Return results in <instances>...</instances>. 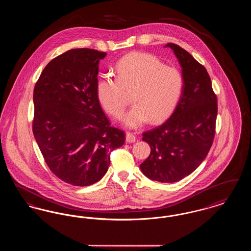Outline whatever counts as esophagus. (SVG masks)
<instances>
[{
	"label": "esophagus",
	"mask_w": 251,
	"mask_h": 251,
	"mask_svg": "<svg viewBox=\"0 0 251 251\" xmlns=\"http://www.w3.org/2000/svg\"><path fill=\"white\" fill-rule=\"evenodd\" d=\"M135 135L134 134H132L131 132H127V134H126V142L127 143H133V142H135Z\"/></svg>",
	"instance_id": "1"
}]
</instances>
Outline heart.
<instances>
[{"label": "heart", "mask_w": 251, "mask_h": 251, "mask_svg": "<svg viewBox=\"0 0 251 251\" xmlns=\"http://www.w3.org/2000/svg\"><path fill=\"white\" fill-rule=\"evenodd\" d=\"M117 79L101 76L96 84V95L101 107L120 118L131 94L133 106L124 116L123 124L137 128L148 120L158 123L168 118L179 103L184 87L181 72L166 66L147 52H131L118 62Z\"/></svg>", "instance_id": "heart-1"}]
</instances>
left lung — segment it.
I'll list each match as a JSON object with an SVG mask.
<instances>
[{
	"instance_id": "1",
	"label": "left lung",
	"mask_w": 251,
	"mask_h": 251,
	"mask_svg": "<svg viewBox=\"0 0 251 251\" xmlns=\"http://www.w3.org/2000/svg\"><path fill=\"white\" fill-rule=\"evenodd\" d=\"M166 47L179 61L184 87L169 119L143 132L142 140L151 151L140 169L150 179L171 183L190 175L208 154L215 136L217 100L202 65L176 44Z\"/></svg>"
}]
</instances>
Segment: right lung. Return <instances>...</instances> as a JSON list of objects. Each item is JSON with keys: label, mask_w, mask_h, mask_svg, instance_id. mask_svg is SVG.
Returning <instances> with one entry per match:
<instances>
[{"label": "right lung", "mask_w": 251, "mask_h": 251, "mask_svg": "<svg viewBox=\"0 0 251 251\" xmlns=\"http://www.w3.org/2000/svg\"><path fill=\"white\" fill-rule=\"evenodd\" d=\"M107 54L72 49L51 60L34 89L33 132L51 172L75 186L101 179L110 153L125 142L96 95L99 62Z\"/></svg>", "instance_id": "add662e5"}]
</instances>
